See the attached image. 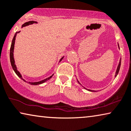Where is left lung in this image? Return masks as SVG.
<instances>
[{
    "mask_svg": "<svg viewBox=\"0 0 131 131\" xmlns=\"http://www.w3.org/2000/svg\"><path fill=\"white\" fill-rule=\"evenodd\" d=\"M117 46H118V48H119V50H120V48H119V44H118V43H117ZM121 58H120V60H119V64H118V66H117V69H116V73H115V77H116V76H117V75L118 74V73H119V70H120V67H121ZM77 81H78V83H79L81 85V86L83 87V88H84V89H86V90H88V91H90V92H97V91H94V90H89V89H86V88H85L84 87H83L82 85L81 84V83L79 82V81L78 80V79H77Z\"/></svg>",
    "mask_w": 131,
    "mask_h": 131,
    "instance_id": "left-lung-1",
    "label": "left lung"
}]
</instances>
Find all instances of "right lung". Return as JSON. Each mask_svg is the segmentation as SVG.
I'll return each instance as SVG.
<instances>
[{
  "instance_id": "right-lung-1",
  "label": "right lung",
  "mask_w": 131,
  "mask_h": 131,
  "mask_svg": "<svg viewBox=\"0 0 131 131\" xmlns=\"http://www.w3.org/2000/svg\"><path fill=\"white\" fill-rule=\"evenodd\" d=\"M37 24V22L35 21H33V20H32V21H29V22H25V23L24 24L22 25L21 28H22L23 27H25V26H26L28 25H31V24ZM20 31H18V32H16V33H15L14 37V38L12 39V43H11V47H10V64H11V66H12V69L14 70V71H15V73L16 74V75H18V76L19 77L20 79H22V80L24 81L25 82H26L28 84H31V85H39V84H42V83H45V81H48V80H50L51 77L53 76V75L54 74H52L51 75V76L48 77V78H46L43 80H42L41 81H37V82H30V81H26L25 80L23 79V77H22L21 74L20 73V72L18 71V69H17V67L16 66V64H15V59H14V47H15V39H16V35L18 34V33H19ZM64 57H62L61 58V59L60 60V62H61V60L63 59V58Z\"/></svg>"
}]
</instances>
